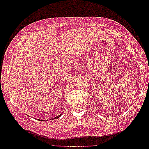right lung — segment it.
Masks as SVG:
<instances>
[{
	"instance_id": "right-lung-1",
	"label": "right lung",
	"mask_w": 149,
	"mask_h": 149,
	"mask_svg": "<svg viewBox=\"0 0 149 149\" xmlns=\"http://www.w3.org/2000/svg\"><path fill=\"white\" fill-rule=\"evenodd\" d=\"M60 116H61V114H60V115H59V116H56V117H55L54 119H58V118H59V117H60ZM53 119H54V118H53Z\"/></svg>"
}]
</instances>
